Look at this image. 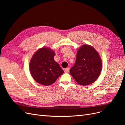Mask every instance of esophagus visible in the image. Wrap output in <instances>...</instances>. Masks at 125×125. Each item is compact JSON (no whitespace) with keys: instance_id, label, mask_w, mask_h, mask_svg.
<instances>
[{"instance_id":"34e87169","label":"esophagus","mask_w":125,"mask_h":125,"mask_svg":"<svg viewBox=\"0 0 125 125\" xmlns=\"http://www.w3.org/2000/svg\"><path fill=\"white\" fill-rule=\"evenodd\" d=\"M69 68H67L65 69V70H64V72H65V73H69Z\"/></svg>"}]
</instances>
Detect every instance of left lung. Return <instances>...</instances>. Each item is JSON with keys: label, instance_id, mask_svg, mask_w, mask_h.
I'll return each mask as SVG.
<instances>
[{"label": "left lung", "instance_id": "obj_1", "mask_svg": "<svg viewBox=\"0 0 125 125\" xmlns=\"http://www.w3.org/2000/svg\"><path fill=\"white\" fill-rule=\"evenodd\" d=\"M102 63L97 52L89 45H84L77 51L74 66L70 73L78 84L85 86L95 82L101 73Z\"/></svg>", "mask_w": 125, "mask_h": 125}]
</instances>
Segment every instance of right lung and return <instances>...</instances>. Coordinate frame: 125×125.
Returning a JSON list of instances; mask_svg holds the SVG:
<instances>
[{
    "mask_svg": "<svg viewBox=\"0 0 125 125\" xmlns=\"http://www.w3.org/2000/svg\"><path fill=\"white\" fill-rule=\"evenodd\" d=\"M54 51L44 47L37 50L30 60V73L39 84H52L63 74V70L54 60Z\"/></svg>",
    "mask_w": 125,
    "mask_h": 125,
    "instance_id": "add662e5",
    "label": "right lung"
}]
</instances>
